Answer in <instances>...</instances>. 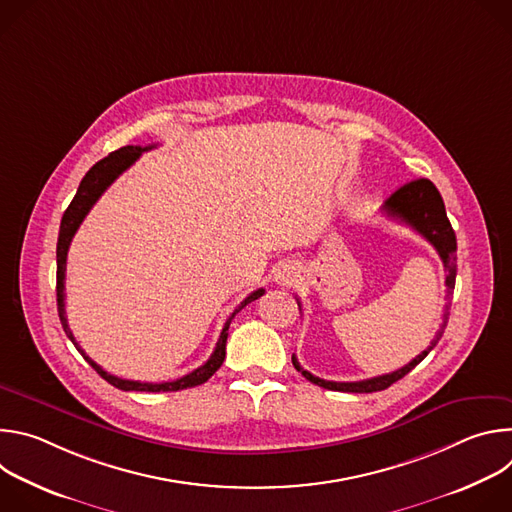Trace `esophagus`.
<instances>
[{"instance_id": "1", "label": "esophagus", "mask_w": 512, "mask_h": 512, "mask_svg": "<svg viewBox=\"0 0 512 512\" xmlns=\"http://www.w3.org/2000/svg\"><path fill=\"white\" fill-rule=\"evenodd\" d=\"M298 277H300L298 269H296L294 265H289V263H281V265L277 267V271H275V281H277L279 285H291V283H296Z\"/></svg>"}]
</instances>
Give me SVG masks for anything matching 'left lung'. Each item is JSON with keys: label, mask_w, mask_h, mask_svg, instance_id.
<instances>
[{"label": "left lung", "mask_w": 512, "mask_h": 512, "mask_svg": "<svg viewBox=\"0 0 512 512\" xmlns=\"http://www.w3.org/2000/svg\"><path fill=\"white\" fill-rule=\"evenodd\" d=\"M383 212L399 223H405L407 227H411L415 233H419L425 241H429L433 245V249L437 251V255L442 257L444 261V269H446V308H444V324L442 328L437 330L435 338L431 340V344L417 354L411 362H407L405 367L389 373V375H381V377H373L367 381H354V383H336V381H324L320 377H314L312 373H308L306 369H302V364L298 362L296 354L291 356V362L294 367L314 385L324 387L328 391H342V393H375V391H385L389 389L393 383H397L399 379H403L407 373H411L417 364L429 354V350L440 342L444 330H446V320L450 316V306H452V294H454V283H456V233L448 221L446 214V206L442 200V194L437 192V188L433 186V182H429L427 178H419L413 182H407L405 186H401L397 192H393L385 204H383ZM300 306V304H298Z\"/></svg>", "instance_id": "8db88e82"}]
</instances>
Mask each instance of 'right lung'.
Returning a JSON list of instances; mask_svg holds the SVG:
<instances>
[{
    "label": "right lung",
    "mask_w": 512,
    "mask_h": 512,
    "mask_svg": "<svg viewBox=\"0 0 512 512\" xmlns=\"http://www.w3.org/2000/svg\"><path fill=\"white\" fill-rule=\"evenodd\" d=\"M154 145H148V148H141V145H125V148L109 154L107 158H103L101 162H97L87 174L85 178L81 180V186L75 194V198H72V202L68 204V208L64 210L62 214V221H60V233H58V245H56V302H58V318H60V324L66 332V336L70 338V342L77 346V350L85 356V360L91 364V367L113 387L121 389V391H145V393H168V391H180V389H190V387H196V385H202L206 383L218 369H221V364L225 360V350H227V336H229V326L235 318V314H239L247 304L259 300L265 289H257L253 291L251 296H247L239 306L237 310L229 316L223 332H221V338H218L216 342V348L214 352L210 354V358L202 364V367L194 369L192 373L176 379V381H168V383H141V381H127V379H119L115 375H109L107 371H103L99 364L89 358L85 354V350L79 346V342L75 340V336H72L70 328H68V320H66V310H64V273H66V255H68V247H70V241L72 237H75L77 229L81 227V223L85 221V216L89 214V210L93 208V204L101 198V194L129 168L137 162V158L141 156V152H148L152 150Z\"/></svg>",
    "instance_id": "1"
}]
</instances>
